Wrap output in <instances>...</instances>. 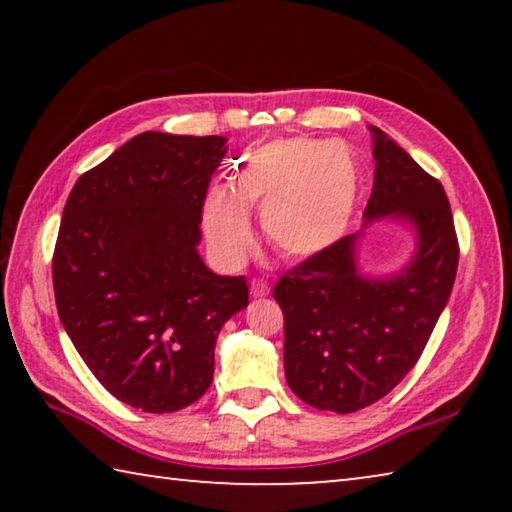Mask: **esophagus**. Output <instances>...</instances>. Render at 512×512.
<instances>
[{"instance_id":"esophagus-1","label":"esophagus","mask_w":512,"mask_h":512,"mask_svg":"<svg viewBox=\"0 0 512 512\" xmlns=\"http://www.w3.org/2000/svg\"><path fill=\"white\" fill-rule=\"evenodd\" d=\"M268 291H271V287H268V284L264 282V280H250V296L253 298H264V296H268Z\"/></svg>"}]
</instances>
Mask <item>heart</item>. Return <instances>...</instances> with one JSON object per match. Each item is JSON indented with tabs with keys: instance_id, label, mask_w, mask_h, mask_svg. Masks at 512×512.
Segmentation results:
<instances>
[{
	"instance_id": "1",
	"label": "heart",
	"mask_w": 512,
	"mask_h": 512,
	"mask_svg": "<svg viewBox=\"0 0 512 512\" xmlns=\"http://www.w3.org/2000/svg\"><path fill=\"white\" fill-rule=\"evenodd\" d=\"M361 171L354 155L323 140H275L248 155L232 192L205 198V232L225 262H239L253 241L246 210H262V232L277 255L302 259L339 239L354 214Z\"/></svg>"
}]
</instances>
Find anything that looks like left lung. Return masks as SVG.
<instances>
[{"instance_id":"obj_1","label":"left lung","mask_w":512,"mask_h":512,"mask_svg":"<svg viewBox=\"0 0 512 512\" xmlns=\"http://www.w3.org/2000/svg\"><path fill=\"white\" fill-rule=\"evenodd\" d=\"M372 133L375 185L363 214L411 219L418 255L402 275L363 280L350 235L289 268L273 289L287 384L320 411L352 413L391 393L418 363L456 280L461 250L443 185L386 133Z\"/></svg>"}]
</instances>
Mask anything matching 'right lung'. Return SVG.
<instances>
[{"label":"right lung","mask_w":512,"mask_h":512,"mask_svg":"<svg viewBox=\"0 0 512 512\" xmlns=\"http://www.w3.org/2000/svg\"><path fill=\"white\" fill-rule=\"evenodd\" d=\"M225 137L142 133L69 194L51 277L60 323L103 388L146 413L194 404L214 343L248 305L244 275L198 257L203 205Z\"/></svg>","instance_id":"add662e5"}]
</instances>
